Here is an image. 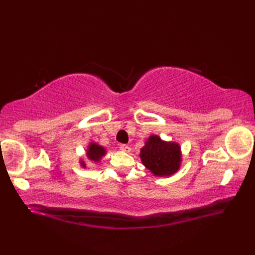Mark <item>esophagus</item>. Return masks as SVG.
Instances as JSON below:
<instances>
[{
    "mask_svg": "<svg viewBox=\"0 0 255 255\" xmlns=\"http://www.w3.org/2000/svg\"><path fill=\"white\" fill-rule=\"evenodd\" d=\"M119 149L124 151V152H130V148H129V145L127 144H121L119 145Z\"/></svg>",
    "mask_w": 255,
    "mask_h": 255,
    "instance_id": "esophagus-1",
    "label": "esophagus"
}]
</instances>
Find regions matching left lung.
<instances>
[{"mask_svg": "<svg viewBox=\"0 0 255 255\" xmlns=\"http://www.w3.org/2000/svg\"><path fill=\"white\" fill-rule=\"evenodd\" d=\"M140 160L154 176H171L182 164L181 145L175 141H165L152 133L140 149Z\"/></svg>", "mask_w": 255, "mask_h": 255, "instance_id": "left-lung-1", "label": "left lung"}]
</instances>
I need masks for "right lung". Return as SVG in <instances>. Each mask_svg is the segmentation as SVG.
<instances>
[{
    "instance_id": "right-lung-1",
    "label": "right lung",
    "mask_w": 255,
    "mask_h": 255,
    "mask_svg": "<svg viewBox=\"0 0 255 255\" xmlns=\"http://www.w3.org/2000/svg\"><path fill=\"white\" fill-rule=\"evenodd\" d=\"M106 152H107L106 149L103 147V145L99 144L95 141H91L85 150L86 158H88L89 161L94 162V163H99V162H101L102 158L103 156H105ZM79 163H80L81 167H84V169H86V165L88 164L85 163V161L80 160Z\"/></svg>"
}]
</instances>
